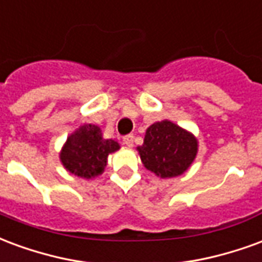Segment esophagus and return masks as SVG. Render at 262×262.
Wrapping results in <instances>:
<instances>
[{
    "instance_id": "1",
    "label": "esophagus",
    "mask_w": 262,
    "mask_h": 262,
    "mask_svg": "<svg viewBox=\"0 0 262 262\" xmlns=\"http://www.w3.org/2000/svg\"><path fill=\"white\" fill-rule=\"evenodd\" d=\"M133 140H135V136L133 135H126L123 137V143H125L127 147H132L133 146Z\"/></svg>"
}]
</instances>
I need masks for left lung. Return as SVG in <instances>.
Returning <instances> with one entry per match:
<instances>
[{
    "label": "left lung",
    "instance_id": "left-lung-1",
    "mask_svg": "<svg viewBox=\"0 0 262 262\" xmlns=\"http://www.w3.org/2000/svg\"><path fill=\"white\" fill-rule=\"evenodd\" d=\"M143 165L161 178L184 174L198 153V140L192 133L170 120L148 126L143 146L137 147Z\"/></svg>",
    "mask_w": 262,
    "mask_h": 262
}]
</instances>
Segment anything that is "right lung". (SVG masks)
I'll list each match as a JSON object with an SVG mask.
<instances>
[{
  "mask_svg": "<svg viewBox=\"0 0 262 262\" xmlns=\"http://www.w3.org/2000/svg\"><path fill=\"white\" fill-rule=\"evenodd\" d=\"M119 148L118 142L103 139L98 126L86 123L67 137L60 153V161L69 172L90 180L102 174L108 156Z\"/></svg>",
  "mask_w": 262,
  "mask_h": 262,
  "instance_id": "add662e5",
  "label": "right lung"
}]
</instances>
